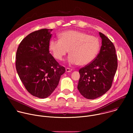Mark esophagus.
Returning a JSON list of instances; mask_svg holds the SVG:
<instances>
[{"mask_svg": "<svg viewBox=\"0 0 133 133\" xmlns=\"http://www.w3.org/2000/svg\"><path fill=\"white\" fill-rule=\"evenodd\" d=\"M66 72H71L72 71V69H70V68H66Z\"/></svg>", "mask_w": 133, "mask_h": 133, "instance_id": "1", "label": "esophagus"}]
</instances>
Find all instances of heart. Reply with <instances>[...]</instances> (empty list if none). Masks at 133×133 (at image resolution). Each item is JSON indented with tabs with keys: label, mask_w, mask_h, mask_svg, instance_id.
Returning a JSON list of instances; mask_svg holds the SVG:
<instances>
[{
	"label": "heart",
	"mask_w": 133,
	"mask_h": 133,
	"mask_svg": "<svg viewBox=\"0 0 133 133\" xmlns=\"http://www.w3.org/2000/svg\"><path fill=\"white\" fill-rule=\"evenodd\" d=\"M59 39L52 38L49 42V49L54 57L62 61L69 50L68 62L81 66L91 63L99 50L100 44L95 36L75 30L64 31L59 35Z\"/></svg>",
	"instance_id": "b5f03b06"
}]
</instances>
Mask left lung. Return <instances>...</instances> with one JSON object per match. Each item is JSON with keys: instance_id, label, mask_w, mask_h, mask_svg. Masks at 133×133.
I'll use <instances>...</instances> for the list:
<instances>
[{"instance_id": "8db88e82", "label": "left lung", "mask_w": 133, "mask_h": 133, "mask_svg": "<svg viewBox=\"0 0 133 133\" xmlns=\"http://www.w3.org/2000/svg\"><path fill=\"white\" fill-rule=\"evenodd\" d=\"M102 46L96 57L79 70L80 78L77 88L85 98H97L111 87L117 68V57L113 43L99 32Z\"/></svg>"}]
</instances>
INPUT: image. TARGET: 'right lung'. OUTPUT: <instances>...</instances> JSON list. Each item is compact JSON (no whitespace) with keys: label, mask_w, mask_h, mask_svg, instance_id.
<instances>
[{"label":"right lung","mask_w":133,"mask_h":133,"mask_svg":"<svg viewBox=\"0 0 133 133\" xmlns=\"http://www.w3.org/2000/svg\"><path fill=\"white\" fill-rule=\"evenodd\" d=\"M52 29H42L27 35L16 52V68L21 81L32 95L41 98L49 96L65 72L49 53Z\"/></svg>","instance_id":"obj_1"}]
</instances>
